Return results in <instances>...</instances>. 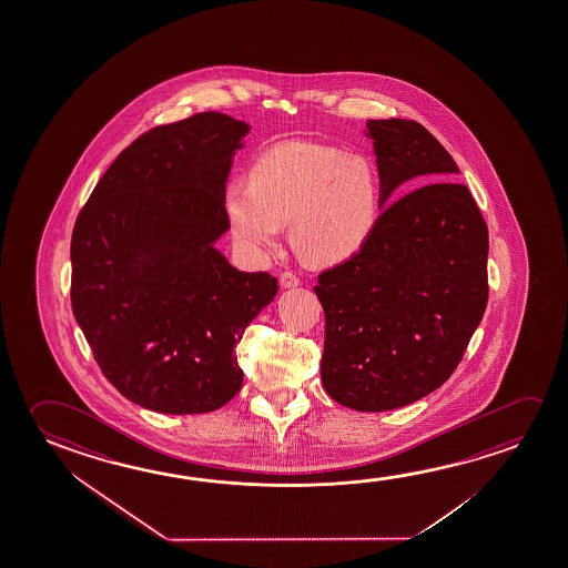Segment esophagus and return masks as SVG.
I'll list each match as a JSON object with an SVG mask.
<instances>
[{"label":"esophagus","mask_w":568,"mask_h":568,"mask_svg":"<svg viewBox=\"0 0 568 568\" xmlns=\"http://www.w3.org/2000/svg\"><path fill=\"white\" fill-rule=\"evenodd\" d=\"M298 281L297 275H293L291 271H285V273H281L280 275V285L281 288H295L298 287Z\"/></svg>","instance_id":"34e87169"}]
</instances>
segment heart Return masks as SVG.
Segmentation results:
<instances>
[{"mask_svg":"<svg viewBox=\"0 0 568 568\" xmlns=\"http://www.w3.org/2000/svg\"><path fill=\"white\" fill-rule=\"evenodd\" d=\"M232 236L250 255L280 245L291 224V244L313 267L348 262L367 244L379 216L376 166L359 153L285 141L253 163L250 183L224 192Z\"/></svg>","mask_w":568,"mask_h":568,"instance_id":"obj_1","label":"heart"}]
</instances>
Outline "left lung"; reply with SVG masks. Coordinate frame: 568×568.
Wrapping results in <instances>:
<instances>
[{
    "mask_svg": "<svg viewBox=\"0 0 568 568\" xmlns=\"http://www.w3.org/2000/svg\"><path fill=\"white\" fill-rule=\"evenodd\" d=\"M379 209L397 187L426 184L382 210L352 260L324 271L321 377L348 409L379 413L435 392L460 364L488 305V226L458 166L410 120H367Z\"/></svg>",
    "mask_w": 568,
    "mask_h": 568,
    "instance_id": "8db88e82",
    "label": "left lung"
}]
</instances>
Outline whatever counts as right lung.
Masks as SVG:
<instances>
[{
  "label": "right lung",
  "mask_w": 568,
  "mask_h": 568,
  "mask_svg": "<svg viewBox=\"0 0 568 568\" xmlns=\"http://www.w3.org/2000/svg\"><path fill=\"white\" fill-rule=\"evenodd\" d=\"M250 123L220 112L148 131L100 179L72 230V313L108 382L166 415L210 413L242 387L236 346L277 295L216 244Z\"/></svg>",
  "instance_id": "obj_1"
}]
</instances>
